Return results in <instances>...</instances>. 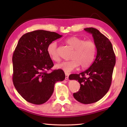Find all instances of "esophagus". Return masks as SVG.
<instances>
[{"mask_svg":"<svg viewBox=\"0 0 127 127\" xmlns=\"http://www.w3.org/2000/svg\"><path fill=\"white\" fill-rule=\"evenodd\" d=\"M68 78H69V75L68 74L65 73V79H66V80H68Z\"/></svg>","mask_w":127,"mask_h":127,"instance_id":"1","label":"esophagus"}]
</instances>
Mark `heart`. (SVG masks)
<instances>
[{"label": "heart", "instance_id": "heart-1", "mask_svg": "<svg viewBox=\"0 0 127 127\" xmlns=\"http://www.w3.org/2000/svg\"><path fill=\"white\" fill-rule=\"evenodd\" d=\"M65 42L73 49L70 61H64L57 64L56 68L63 70L68 73L79 65L81 68H87L91 65L96 54V46L92 40H84L76 36H72L65 40ZM47 51L51 59L58 62L60 59L58 45L56 42H52L49 45Z\"/></svg>", "mask_w": 127, "mask_h": 127}]
</instances>
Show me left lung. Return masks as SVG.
Returning a JSON list of instances; mask_svg holds the SVG:
<instances>
[{
	"instance_id": "left-lung-1",
	"label": "left lung",
	"mask_w": 127,
	"mask_h": 127,
	"mask_svg": "<svg viewBox=\"0 0 127 127\" xmlns=\"http://www.w3.org/2000/svg\"><path fill=\"white\" fill-rule=\"evenodd\" d=\"M91 33L96 46V56L89 69L79 74H72L70 80L78 81L80 89L73 94L75 99L84 104L98 101L109 91L112 81L115 55L112 44L106 36L92 27L84 29Z\"/></svg>"
}]
</instances>
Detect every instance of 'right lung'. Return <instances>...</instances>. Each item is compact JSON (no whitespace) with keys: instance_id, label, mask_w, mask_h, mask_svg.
Segmentation results:
<instances>
[{"instance_id":"obj_1","label":"right lung","mask_w":127,"mask_h":127,"mask_svg":"<svg viewBox=\"0 0 127 127\" xmlns=\"http://www.w3.org/2000/svg\"><path fill=\"white\" fill-rule=\"evenodd\" d=\"M62 35L45 30L25 33L19 40L13 54V82L27 101L36 105L46 102L52 95L55 83L65 78L62 69L47 70L54 66L47 49Z\"/></svg>"}]
</instances>
